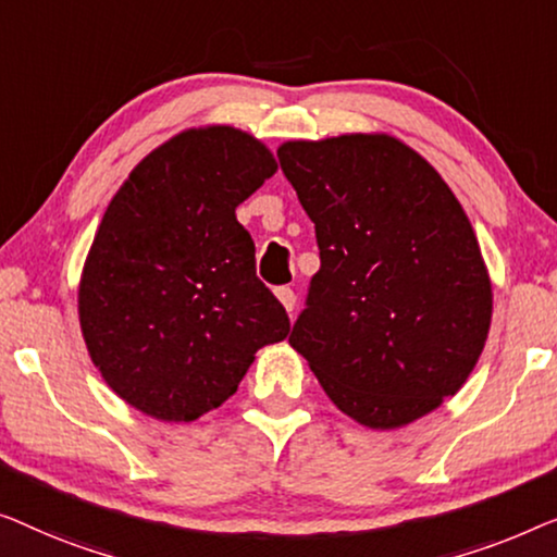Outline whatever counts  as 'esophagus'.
<instances>
[{"instance_id": "34e87169", "label": "esophagus", "mask_w": 557, "mask_h": 557, "mask_svg": "<svg viewBox=\"0 0 557 557\" xmlns=\"http://www.w3.org/2000/svg\"><path fill=\"white\" fill-rule=\"evenodd\" d=\"M275 295H277V300H280L282 305H285V310H287V312H293V310H295L297 295L293 293V287H285V285H282V287H277V289H275Z\"/></svg>"}]
</instances>
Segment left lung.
Listing matches in <instances>:
<instances>
[{
	"instance_id": "8db88e82",
	"label": "left lung",
	"mask_w": 557,
	"mask_h": 557,
	"mask_svg": "<svg viewBox=\"0 0 557 557\" xmlns=\"http://www.w3.org/2000/svg\"><path fill=\"white\" fill-rule=\"evenodd\" d=\"M277 159L320 249L289 346L358 424H411L457 394L490 333L492 285L465 209L386 133L287 140Z\"/></svg>"
}]
</instances>
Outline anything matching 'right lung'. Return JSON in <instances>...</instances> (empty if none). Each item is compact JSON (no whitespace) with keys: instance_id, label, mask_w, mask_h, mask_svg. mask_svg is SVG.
<instances>
[{"instance_id":"right-lung-1","label":"right lung","mask_w":557,"mask_h":557,"mask_svg":"<svg viewBox=\"0 0 557 557\" xmlns=\"http://www.w3.org/2000/svg\"><path fill=\"white\" fill-rule=\"evenodd\" d=\"M275 171L249 133L191 128L148 153L108 203L77 310L92 363L133 409L199 419L237 391L257 350L287 338L234 214Z\"/></svg>"}]
</instances>
